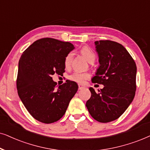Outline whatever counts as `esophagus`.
Returning <instances> with one entry per match:
<instances>
[{
	"label": "esophagus",
	"instance_id": "34e87169",
	"mask_svg": "<svg viewBox=\"0 0 150 150\" xmlns=\"http://www.w3.org/2000/svg\"><path fill=\"white\" fill-rule=\"evenodd\" d=\"M78 87H79V90L83 89V88H86L85 86H83V85H81V84H79V85H78Z\"/></svg>",
	"mask_w": 150,
	"mask_h": 150
}]
</instances>
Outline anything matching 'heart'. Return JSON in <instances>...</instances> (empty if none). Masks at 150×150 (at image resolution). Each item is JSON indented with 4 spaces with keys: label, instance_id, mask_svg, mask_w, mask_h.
Returning a JSON list of instances; mask_svg holds the SVG:
<instances>
[{
    "label": "heart",
    "instance_id": "b5f03b06",
    "mask_svg": "<svg viewBox=\"0 0 150 150\" xmlns=\"http://www.w3.org/2000/svg\"><path fill=\"white\" fill-rule=\"evenodd\" d=\"M81 54L83 56L87 59L89 62L93 63L95 59V55L93 51L87 47H83L81 50ZM73 52H69L68 54L66 55L64 60V64L66 68H69L71 66L72 58H73ZM91 77V75L86 72H79V71H74L69 76V79L74 82L78 83H83L87 79H88Z\"/></svg>",
    "mask_w": 150,
    "mask_h": 150
}]
</instances>
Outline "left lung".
<instances>
[{
  "instance_id": "1",
  "label": "left lung",
  "mask_w": 150,
  "mask_h": 150,
  "mask_svg": "<svg viewBox=\"0 0 150 150\" xmlns=\"http://www.w3.org/2000/svg\"><path fill=\"white\" fill-rule=\"evenodd\" d=\"M95 44L100 66L92 82L104 87L97 92L90 88L91 97L86 106L94 119L108 123L119 118L132 101L137 89V66L121 44L108 40Z\"/></svg>"
}]
</instances>
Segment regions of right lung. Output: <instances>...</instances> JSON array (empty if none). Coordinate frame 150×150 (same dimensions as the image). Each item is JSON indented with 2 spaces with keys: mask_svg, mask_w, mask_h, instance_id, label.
Here are the masks:
<instances>
[{
  "mask_svg": "<svg viewBox=\"0 0 150 150\" xmlns=\"http://www.w3.org/2000/svg\"><path fill=\"white\" fill-rule=\"evenodd\" d=\"M74 46L68 42L44 38L35 41L22 54L16 79L18 93L32 117L44 123L58 121L77 93L76 82L67 80L56 89L55 73L63 74L64 60Z\"/></svg>",
  "mask_w": 150,
  "mask_h": 150,
  "instance_id": "right-lung-1",
  "label": "right lung"
}]
</instances>
